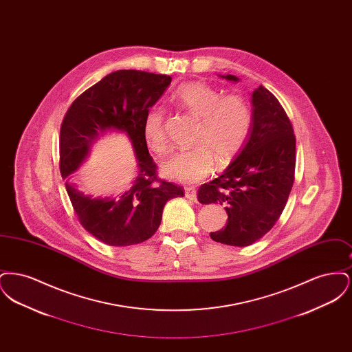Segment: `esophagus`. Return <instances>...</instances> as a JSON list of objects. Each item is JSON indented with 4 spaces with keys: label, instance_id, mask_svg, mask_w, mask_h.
Here are the masks:
<instances>
[{
    "label": "esophagus",
    "instance_id": "1",
    "mask_svg": "<svg viewBox=\"0 0 352 352\" xmlns=\"http://www.w3.org/2000/svg\"><path fill=\"white\" fill-rule=\"evenodd\" d=\"M184 197L190 201H197V188L195 187H186L184 188Z\"/></svg>",
    "mask_w": 352,
    "mask_h": 352
}]
</instances>
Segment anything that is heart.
<instances>
[{
	"instance_id": "obj_1",
	"label": "heart",
	"mask_w": 352,
	"mask_h": 352,
	"mask_svg": "<svg viewBox=\"0 0 352 352\" xmlns=\"http://www.w3.org/2000/svg\"><path fill=\"white\" fill-rule=\"evenodd\" d=\"M173 99L192 115L201 118L192 149L173 154L162 165L164 174L177 182L197 184L206 178L220 161H228L248 141L253 125L250 102L240 95L223 96L212 85L194 82L181 85ZM142 135L151 151L164 153L168 148L165 112L151 108L142 124Z\"/></svg>"
}]
</instances>
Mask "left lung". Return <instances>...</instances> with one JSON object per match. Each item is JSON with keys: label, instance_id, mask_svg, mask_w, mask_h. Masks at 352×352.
<instances>
[{"label": "left lung", "instance_id": "left-lung-1", "mask_svg": "<svg viewBox=\"0 0 352 352\" xmlns=\"http://www.w3.org/2000/svg\"><path fill=\"white\" fill-rule=\"evenodd\" d=\"M239 82L234 75L221 76ZM253 125L248 141L224 173L198 190L201 204H223L228 215L214 241L248 247L281 217L294 182L296 135L276 96L260 85L252 94Z\"/></svg>", "mask_w": 352, "mask_h": 352}]
</instances>
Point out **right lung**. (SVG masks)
<instances>
[{
    "mask_svg": "<svg viewBox=\"0 0 352 352\" xmlns=\"http://www.w3.org/2000/svg\"><path fill=\"white\" fill-rule=\"evenodd\" d=\"M171 78L135 69H118L92 85L71 104L60 126L59 168L80 224L101 243L128 247L151 239L166 201L184 197V187L157 177V165L142 135L146 112L164 95ZM108 130L126 133L139 174L118 199L85 196L69 177L82 163L92 143Z\"/></svg>",
    "mask_w": 352,
    "mask_h": 352,
    "instance_id": "add662e5",
    "label": "right lung"
}]
</instances>
